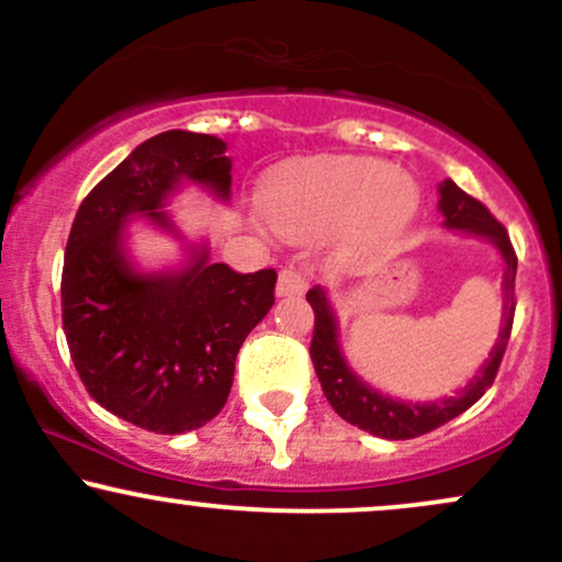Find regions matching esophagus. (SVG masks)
Here are the masks:
<instances>
[{
	"mask_svg": "<svg viewBox=\"0 0 562 562\" xmlns=\"http://www.w3.org/2000/svg\"><path fill=\"white\" fill-rule=\"evenodd\" d=\"M308 288L306 272H301L299 267H285L277 277V295L285 299V295H301Z\"/></svg>",
	"mask_w": 562,
	"mask_h": 562,
	"instance_id": "esophagus-1",
	"label": "esophagus"
}]
</instances>
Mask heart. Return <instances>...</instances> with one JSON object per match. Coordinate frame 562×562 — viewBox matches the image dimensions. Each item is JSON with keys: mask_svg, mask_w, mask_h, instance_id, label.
<instances>
[{"mask_svg": "<svg viewBox=\"0 0 562 562\" xmlns=\"http://www.w3.org/2000/svg\"><path fill=\"white\" fill-rule=\"evenodd\" d=\"M420 192L378 158L322 156L282 166L263 192V214L290 237L340 227L351 250L375 248L415 216Z\"/></svg>", "mask_w": 562, "mask_h": 562, "instance_id": "obj_1", "label": "heart"}]
</instances>
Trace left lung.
<instances>
[{"label": "left lung", "instance_id": "left-lung-1", "mask_svg": "<svg viewBox=\"0 0 562 562\" xmlns=\"http://www.w3.org/2000/svg\"><path fill=\"white\" fill-rule=\"evenodd\" d=\"M441 200H438V211L443 214V224L449 229H462L470 235H479L492 240L499 248L502 259L507 263L505 272V319H502L499 338L496 346L488 353V362L481 367L479 375L462 389L457 396L441 398V402L430 404H409V402H396V398L383 396V393L372 391L370 385L362 383L348 364L340 357L338 346V322H335L330 303L322 288H312L306 293V301L314 308V335L308 353H312L314 370L325 391L327 402L346 423L357 425V428L370 430L372 436L391 438V441H404V438H417L430 430L441 428L443 423L454 420L457 415L470 409L479 398L492 389L496 372H499L502 357H505V348L513 333V317H515V269H518V256H515L513 243H509L507 229L492 216V211L468 195L465 190H460L451 179H447L441 187Z\"/></svg>", "mask_w": 562, "mask_h": 562}]
</instances>
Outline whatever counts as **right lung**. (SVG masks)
Here are the masks:
<instances>
[{
	"label": "right lung",
	"instance_id": "add662e5",
	"mask_svg": "<svg viewBox=\"0 0 562 562\" xmlns=\"http://www.w3.org/2000/svg\"><path fill=\"white\" fill-rule=\"evenodd\" d=\"M227 145L171 132L137 150L83 198L63 261V330L83 389L121 420L187 434L227 404L243 340L274 303V269L240 274L198 250L179 274H139L124 254L128 216L171 229L160 211L184 182L229 198Z\"/></svg>",
	"mask_w": 562,
	"mask_h": 562
}]
</instances>
